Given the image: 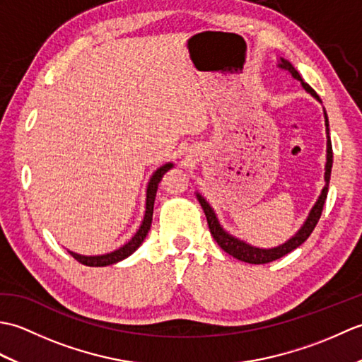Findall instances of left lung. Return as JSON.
<instances>
[{
  "mask_svg": "<svg viewBox=\"0 0 362 362\" xmlns=\"http://www.w3.org/2000/svg\"><path fill=\"white\" fill-rule=\"evenodd\" d=\"M279 65H280V68H283V70L289 71L297 81L302 82L303 88L308 91V93H311L314 98H316L317 101H320V98L317 96L316 91H314L308 86V83L303 82L302 76L298 74V71L288 62V60L281 59V62ZM325 126H327V135H328L327 166H325V182L327 183H325L324 189H322V194L319 197V201L316 202V205L313 206L310 216H308V219H306L303 227L298 230L296 236H292L288 243L279 245V247H274V249H257V247H253V245L245 244L244 241L236 240V238H233L232 235H228L226 230L219 226V222L216 219V214H214V211L211 210V206L209 205V202H206L201 194H197L199 202H201L202 209H204V213H205V216H206V222H209L210 232H211V235L214 238V241L218 243V245H219L222 250L227 252L228 255H232L236 259L244 261V263H249V264H266V263H271V261H275V259L284 257V255H286V253L297 249L298 245H302L306 240H308V236L313 233L314 227L317 226V222L320 219V214H322V210H324V204L327 201V194H328L329 175H332V166H333V148H332V140H329V129H328L327 112H325Z\"/></svg>",
  "mask_w": 362,
  "mask_h": 362,
  "instance_id": "obj_1",
  "label": "left lung"
}]
</instances>
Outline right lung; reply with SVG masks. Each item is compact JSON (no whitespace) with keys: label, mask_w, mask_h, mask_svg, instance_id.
I'll return each mask as SVG.
<instances>
[{"label":"right lung","mask_w":362,"mask_h":362,"mask_svg":"<svg viewBox=\"0 0 362 362\" xmlns=\"http://www.w3.org/2000/svg\"><path fill=\"white\" fill-rule=\"evenodd\" d=\"M173 168V163H168L165 166H161L160 169H157L156 174L152 175V179L149 182V187H148V196H146V214H144V219H143V224L140 227V230L135 233V236L130 240L126 245H122L118 250H115L112 253H107V255H101V257H82L78 255V253H71V257L79 261L81 264H86V266H91V267H98V266H109V264H115L118 263V261L127 258L129 255H132V253L140 247V244L144 241L146 235H148L151 224H152V213H153V201H156V194H157V189H158V183L163 179V175L169 171V169Z\"/></svg>","instance_id":"obj_1"}]
</instances>
